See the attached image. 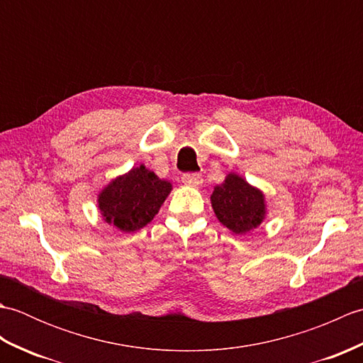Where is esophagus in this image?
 Returning <instances> with one entry per match:
<instances>
[{
    "label": "esophagus",
    "mask_w": 363,
    "mask_h": 363,
    "mask_svg": "<svg viewBox=\"0 0 363 363\" xmlns=\"http://www.w3.org/2000/svg\"><path fill=\"white\" fill-rule=\"evenodd\" d=\"M182 182L189 187L198 189V187L203 186V176L198 174V173H186L182 176Z\"/></svg>",
    "instance_id": "esophagus-1"
}]
</instances>
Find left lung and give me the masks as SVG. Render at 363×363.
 Listing matches in <instances>:
<instances>
[{
    "instance_id": "left-lung-1",
    "label": "left lung",
    "mask_w": 363,
    "mask_h": 363,
    "mask_svg": "<svg viewBox=\"0 0 363 363\" xmlns=\"http://www.w3.org/2000/svg\"><path fill=\"white\" fill-rule=\"evenodd\" d=\"M211 204L221 225L237 235L257 229L267 218L265 194L235 172L213 187Z\"/></svg>"
}]
</instances>
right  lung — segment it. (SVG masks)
Masks as SVG:
<instances>
[{
  "label": "right lung",
  "mask_w": 363,
  "mask_h": 363,
  "mask_svg": "<svg viewBox=\"0 0 363 363\" xmlns=\"http://www.w3.org/2000/svg\"><path fill=\"white\" fill-rule=\"evenodd\" d=\"M172 190V182L160 179L140 164L107 182L98 191L96 204L104 223L129 234L142 229L156 217Z\"/></svg>",
  "instance_id": "add662e5"
}]
</instances>
